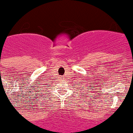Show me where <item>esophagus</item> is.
<instances>
[{"label":"esophagus","mask_w":133,"mask_h":133,"mask_svg":"<svg viewBox=\"0 0 133 133\" xmlns=\"http://www.w3.org/2000/svg\"><path fill=\"white\" fill-rule=\"evenodd\" d=\"M61 79H63V77H61Z\"/></svg>","instance_id":"esophagus-1"}]
</instances>
